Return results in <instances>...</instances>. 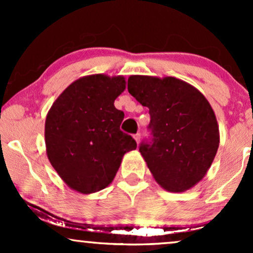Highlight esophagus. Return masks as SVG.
Listing matches in <instances>:
<instances>
[{"instance_id":"34e87169","label":"esophagus","mask_w":253,"mask_h":253,"mask_svg":"<svg viewBox=\"0 0 253 253\" xmlns=\"http://www.w3.org/2000/svg\"><path fill=\"white\" fill-rule=\"evenodd\" d=\"M134 139H135L136 144H139V143H140V134H139V133H136V134L134 135Z\"/></svg>"}]
</instances>
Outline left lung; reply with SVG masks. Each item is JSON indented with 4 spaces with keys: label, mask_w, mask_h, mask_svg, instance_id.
<instances>
[{
    "label": "left lung",
    "mask_w": 253,
    "mask_h": 253,
    "mask_svg": "<svg viewBox=\"0 0 253 253\" xmlns=\"http://www.w3.org/2000/svg\"><path fill=\"white\" fill-rule=\"evenodd\" d=\"M128 92L150 110L152 143L139 152L162 188L182 193L210 170L220 143L219 126L207 98L191 84L175 77L133 75Z\"/></svg>",
    "instance_id": "8db88e82"
}]
</instances>
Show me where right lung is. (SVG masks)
I'll return each mask as SVG.
<instances>
[{"label":"right lung","mask_w":253,"mask_h":253,"mask_svg":"<svg viewBox=\"0 0 253 253\" xmlns=\"http://www.w3.org/2000/svg\"><path fill=\"white\" fill-rule=\"evenodd\" d=\"M125 89L124 76L89 75L72 82L48 110L46 153L72 190L92 194L108 187L125 153L136 149L120 129L125 114L114 106Z\"/></svg>","instance_id":"add662e5"}]
</instances>
